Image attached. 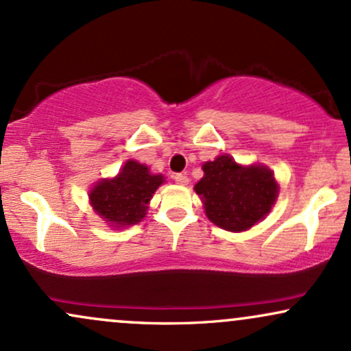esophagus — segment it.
<instances>
[{
  "label": "esophagus",
  "instance_id": "obj_1",
  "mask_svg": "<svg viewBox=\"0 0 351 351\" xmlns=\"http://www.w3.org/2000/svg\"><path fill=\"white\" fill-rule=\"evenodd\" d=\"M173 180H175L178 184H188V181H189L188 176L183 175V173H176V175L173 176Z\"/></svg>",
  "mask_w": 351,
  "mask_h": 351
}]
</instances>
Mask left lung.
<instances>
[{
  "label": "left lung",
  "instance_id": "8db88e82",
  "mask_svg": "<svg viewBox=\"0 0 351 351\" xmlns=\"http://www.w3.org/2000/svg\"><path fill=\"white\" fill-rule=\"evenodd\" d=\"M204 176L195 184L204 213L216 226L231 232L247 231L271 213L279 195L274 173L264 165L236 163L229 155L203 165Z\"/></svg>",
  "mask_w": 351,
  "mask_h": 351
}]
</instances>
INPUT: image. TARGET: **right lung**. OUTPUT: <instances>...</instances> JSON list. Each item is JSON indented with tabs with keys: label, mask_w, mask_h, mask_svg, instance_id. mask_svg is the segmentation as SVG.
Returning a JSON list of instances; mask_svg holds the SVG:
<instances>
[{
	"label": "right lung",
	"mask_w": 351,
	"mask_h": 351,
	"mask_svg": "<svg viewBox=\"0 0 351 351\" xmlns=\"http://www.w3.org/2000/svg\"><path fill=\"white\" fill-rule=\"evenodd\" d=\"M163 181V175H152L147 165L128 160L115 178L95 183L88 201L110 226L127 228L143 219L152 196Z\"/></svg>",
	"instance_id": "obj_1"
}]
</instances>
